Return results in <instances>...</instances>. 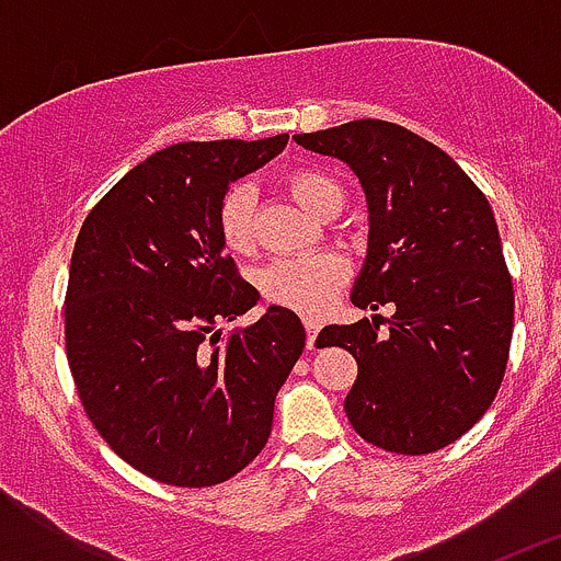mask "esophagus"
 Masks as SVG:
<instances>
[{"mask_svg":"<svg viewBox=\"0 0 561 561\" xmlns=\"http://www.w3.org/2000/svg\"><path fill=\"white\" fill-rule=\"evenodd\" d=\"M304 325H306V345H314V340H317V331H320V323H317V320H311V317H306L304 320Z\"/></svg>","mask_w":561,"mask_h":561,"instance_id":"34e87169","label":"esophagus"}]
</instances>
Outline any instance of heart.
Listing matches in <instances>:
<instances>
[{
	"mask_svg": "<svg viewBox=\"0 0 561 561\" xmlns=\"http://www.w3.org/2000/svg\"><path fill=\"white\" fill-rule=\"evenodd\" d=\"M286 187L311 216H323L329 210L342 207V187L334 176L314 168L291 171L286 176ZM255 202L257 193L250 182H236L227 187L219 202V236L230 252H250L255 241ZM348 277V266L340 255L317 252V255L300 257H277L272 264L257 272V286L266 300L300 314H320L329 309L336 289Z\"/></svg>",
	"mask_w": 561,
	"mask_h": 561,
	"instance_id": "1",
	"label": "heart"
}]
</instances>
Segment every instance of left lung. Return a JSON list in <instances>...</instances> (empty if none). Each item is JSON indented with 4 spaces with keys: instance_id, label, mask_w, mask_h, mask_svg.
<instances>
[{
    "instance_id": "obj_1",
    "label": "left lung",
    "mask_w": 561,
    "mask_h": 561,
    "mask_svg": "<svg viewBox=\"0 0 561 561\" xmlns=\"http://www.w3.org/2000/svg\"><path fill=\"white\" fill-rule=\"evenodd\" d=\"M295 140L359 176L370 230L351 300L393 306L388 334L376 314L317 336L359 365L345 396L351 427L388 453L444 449L492 408L512 348V275L489 199L449 153L396 123L351 121Z\"/></svg>"
}]
</instances>
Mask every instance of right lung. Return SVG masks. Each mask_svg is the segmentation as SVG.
I'll list each match as a JSON object with an SVG mask.
<instances>
[{
	"instance_id": "1",
	"label": "right lung",
	"mask_w": 561,
	"mask_h": 561,
	"mask_svg": "<svg viewBox=\"0 0 561 561\" xmlns=\"http://www.w3.org/2000/svg\"><path fill=\"white\" fill-rule=\"evenodd\" d=\"M286 142L162 148L78 232L64 304L69 370L101 438L160 483L202 489L241 472L264 449L277 390L304 354V323L284 306L221 343L213 331L257 304L225 252L219 202Z\"/></svg>"
}]
</instances>
